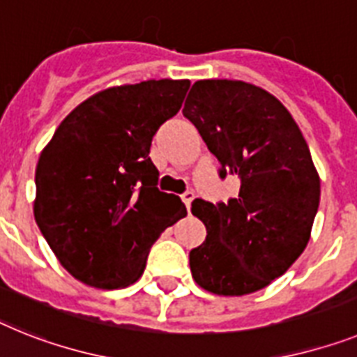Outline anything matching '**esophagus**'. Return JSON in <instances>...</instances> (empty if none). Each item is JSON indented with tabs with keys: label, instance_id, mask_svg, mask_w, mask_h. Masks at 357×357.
Returning a JSON list of instances; mask_svg holds the SVG:
<instances>
[{
	"label": "esophagus",
	"instance_id": "34e87169",
	"mask_svg": "<svg viewBox=\"0 0 357 357\" xmlns=\"http://www.w3.org/2000/svg\"><path fill=\"white\" fill-rule=\"evenodd\" d=\"M181 199H183L187 211H190V205H192V199H194V192H185L183 196H181Z\"/></svg>",
	"mask_w": 357,
	"mask_h": 357
}]
</instances>
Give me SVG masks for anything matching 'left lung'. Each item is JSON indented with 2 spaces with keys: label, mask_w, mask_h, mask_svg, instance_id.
Returning a JSON list of instances; mask_svg holds the SVG:
<instances>
[{
  "label": "left lung",
  "mask_w": 357,
  "mask_h": 357,
  "mask_svg": "<svg viewBox=\"0 0 357 357\" xmlns=\"http://www.w3.org/2000/svg\"><path fill=\"white\" fill-rule=\"evenodd\" d=\"M183 116L221 165L236 176L229 203L194 199L206 238L192 248L197 285L218 296H245L271 285L303 254L319 206V174L285 105L261 86L202 79Z\"/></svg>",
  "instance_id": "left-lung-1"
}]
</instances>
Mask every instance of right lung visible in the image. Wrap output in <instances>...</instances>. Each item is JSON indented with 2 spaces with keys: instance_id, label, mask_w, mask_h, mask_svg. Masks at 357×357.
Listing matches in <instances>:
<instances>
[{
  "instance_id": "right-lung-1",
  "label": "right lung",
  "mask_w": 357,
  "mask_h": 357,
  "mask_svg": "<svg viewBox=\"0 0 357 357\" xmlns=\"http://www.w3.org/2000/svg\"><path fill=\"white\" fill-rule=\"evenodd\" d=\"M188 86V79H149L96 92L41 151L36 223L63 268L85 285L136 283L155 239L187 215L178 196L158 190L149 152Z\"/></svg>"
}]
</instances>
